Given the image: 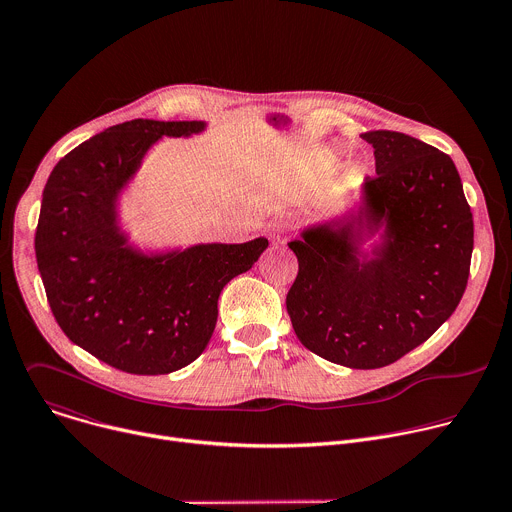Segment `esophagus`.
Here are the masks:
<instances>
[{"mask_svg":"<svg viewBox=\"0 0 512 512\" xmlns=\"http://www.w3.org/2000/svg\"><path fill=\"white\" fill-rule=\"evenodd\" d=\"M285 241H287V227H285L283 221H277V223L273 225V243L283 245Z\"/></svg>","mask_w":512,"mask_h":512,"instance_id":"esophagus-1","label":"esophagus"}]
</instances>
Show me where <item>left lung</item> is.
I'll return each mask as SVG.
<instances>
[{
  "label": "left lung",
  "instance_id": "1",
  "mask_svg": "<svg viewBox=\"0 0 512 512\" xmlns=\"http://www.w3.org/2000/svg\"><path fill=\"white\" fill-rule=\"evenodd\" d=\"M377 176L362 206L289 243L298 277L285 306L300 342L350 369H381L423 344L458 308L474 221L452 158L399 131L362 133ZM384 229L372 259L364 236Z\"/></svg>",
  "mask_w": 512,
  "mask_h": 512
}]
</instances>
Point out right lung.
Here are the masks:
<instances>
[{
    "label": "right lung",
    "mask_w": 512,
    "mask_h": 512,
    "mask_svg": "<svg viewBox=\"0 0 512 512\" xmlns=\"http://www.w3.org/2000/svg\"><path fill=\"white\" fill-rule=\"evenodd\" d=\"M204 121L133 119L66 154L52 170L36 229V261L50 310L77 346L123 373L168 375L206 348L218 296L267 249L206 243L145 255L117 225V198L152 145L188 137Z\"/></svg>",
    "instance_id": "obj_1"
}]
</instances>
